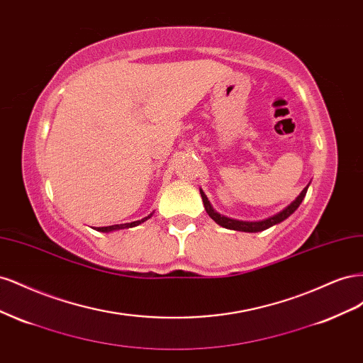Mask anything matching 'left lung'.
<instances>
[{
	"instance_id": "8db88e82",
	"label": "left lung",
	"mask_w": 363,
	"mask_h": 363,
	"mask_svg": "<svg viewBox=\"0 0 363 363\" xmlns=\"http://www.w3.org/2000/svg\"><path fill=\"white\" fill-rule=\"evenodd\" d=\"M307 188H309V186H306V188L303 189V192L298 196H296V200L292 201L286 208H283L280 213L274 215V216H271L268 219H263V221H255V223L238 221V219H232V218H227V216L219 215L218 212L213 211V207L211 206V203H208L204 192L200 191V194H201V199H203V203H204V207H206V212L208 213V216H211L216 224H219L221 227H225V228H230V230H238V232L256 233V232H262V230H267V228H269L272 225H276V224L284 221V219H286L288 216H291L296 211V208H298V206L301 204L303 199L306 196Z\"/></svg>"
}]
</instances>
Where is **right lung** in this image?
<instances>
[{"instance_id": "add662e5", "label": "right lung", "mask_w": 363, "mask_h": 363, "mask_svg": "<svg viewBox=\"0 0 363 363\" xmlns=\"http://www.w3.org/2000/svg\"><path fill=\"white\" fill-rule=\"evenodd\" d=\"M152 215V213H151ZM151 215H148V216H145L144 219H140V221H135V223H127V224H116V225H107V227H95V230L96 232H113V230H121V228H130V227H136V225H139L140 223H144V221H147L148 218H151Z\"/></svg>"}]
</instances>
